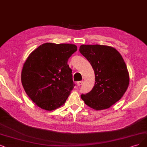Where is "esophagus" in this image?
<instances>
[{
  "instance_id": "1",
  "label": "esophagus",
  "mask_w": 147,
  "mask_h": 147,
  "mask_svg": "<svg viewBox=\"0 0 147 147\" xmlns=\"http://www.w3.org/2000/svg\"><path fill=\"white\" fill-rule=\"evenodd\" d=\"M83 82H84V81H82V80H81V81H78V83H77V84H78V85L80 86V85H82Z\"/></svg>"
}]
</instances>
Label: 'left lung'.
<instances>
[{
	"instance_id": "left-lung-1",
	"label": "left lung",
	"mask_w": 147,
	"mask_h": 147,
	"mask_svg": "<svg viewBox=\"0 0 147 147\" xmlns=\"http://www.w3.org/2000/svg\"><path fill=\"white\" fill-rule=\"evenodd\" d=\"M79 51L95 74L93 89L81 94V98L96 110L110 108L121 99L129 85V74L122 56L115 48L100 45H82Z\"/></svg>"
}]
</instances>
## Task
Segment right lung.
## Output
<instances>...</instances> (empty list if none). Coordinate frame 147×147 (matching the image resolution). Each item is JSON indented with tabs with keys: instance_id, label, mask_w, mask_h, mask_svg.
<instances>
[{
	"instance_id": "1",
	"label": "right lung",
	"mask_w": 147,
	"mask_h": 147,
	"mask_svg": "<svg viewBox=\"0 0 147 147\" xmlns=\"http://www.w3.org/2000/svg\"><path fill=\"white\" fill-rule=\"evenodd\" d=\"M76 51L73 44L46 43L27 58L22 71V84L38 107L51 111L66 102L75 86L68 61Z\"/></svg>"
}]
</instances>
